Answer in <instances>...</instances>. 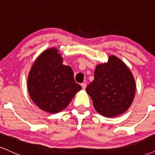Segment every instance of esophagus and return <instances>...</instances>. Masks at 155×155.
Segmentation results:
<instances>
[{
    "instance_id": "esophagus-1",
    "label": "esophagus",
    "mask_w": 155,
    "mask_h": 155,
    "mask_svg": "<svg viewBox=\"0 0 155 155\" xmlns=\"http://www.w3.org/2000/svg\"><path fill=\"white\" fill-rule=\"evenodd\" d=\"M81 87H82L83 89H85L86 88V87H87V84L86 83H81Z\"/></svg>"
}]
</instances>
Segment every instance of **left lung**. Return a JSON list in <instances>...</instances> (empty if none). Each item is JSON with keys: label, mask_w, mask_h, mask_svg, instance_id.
Returning a JSON list of instances; mask_svg holds the SVG:
<instances>
[{"label": "left lung", "mask_w": 155, "mask_h": 155, "mask_svg": "<svg viewBox=\"0 0 155 155\" xmlns=\"http://www.w3.org/2000/svg\"><path fill=\"white\" fill-rule=\"evenodd\" d=\"M94 76L86 91L96 111L107 117L127 111L134 98L136 83L125 64L117 57L110 56L107 63L97 65Z\"/></svg>", "instance_id": "left-lung-1"}]
</instances>
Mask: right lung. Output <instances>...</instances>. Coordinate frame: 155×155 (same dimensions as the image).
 <instances>
[{"label": "right lung", "mask_w": 155, "mask_h": 155, "mask_svg": "<svg viewBox=\"0 0 155 155\" xmlns=\"http://www.w3.org/2000/svg\"><path fill=\"white\" fill-rule=\"evenodd\" d=\"M28 88L37 106L54 114L66 108L81 87L75 82L71 68L63 64L58 49L51 48L44 51L32 66Z\"/></svg>", "instance_id": "obj_1"}]
</instances>
